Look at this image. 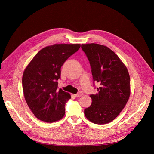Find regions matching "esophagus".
Masks as SVG:
<instances>
[{
  "mask_svg": "<svg viewBox=\"0 0 154 154\" xmlns=\"http://www.w3.org/2000/svg\"><path fill=\"white\" fill-rule=\"evenodd\" d=\"M82 95H83L82 92H79L78 94H75L74 95H75V97H81Z\"/></svg>",
  "mask_w": 154,
  "mask_h": 154,
  "instance_id": "obj_1",
  "label": "esophagus"
}]
</instances>
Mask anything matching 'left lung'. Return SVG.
Here are the masks:
<instances>
[{
	"instance_id": "1",
	"label": "left lung",
	"mask_w": 154,
	"mask_h": 154,
	"mask_svg": "<svg viewBox=\"0 0 154 154\" xmlns=\"http://www.w3.org/2000/svg\"><path fill=\"white\" fill-rule=\"evenodd\" d=\"M89 60L94 81L100 87L91 95V106L84 110L86 118L96 124L114 120L125 107L131 95V79L127 67L107 46L82 44Z\"/></svg>"
}]
</instances>
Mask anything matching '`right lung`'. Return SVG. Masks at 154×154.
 I'll list each match as a JSON object with an SVG mask.
<instances>
[{"label":"right lung","mask_w":154,"mask_h":154,"mask_svg":"<svg viewBox=\"0 0 154 154\" xmlns=\"http://www.w3.org/2000/svg\"><path fill=\"white\" fill-rule=\"evenodd\" d=\"M79 44H56L40 50L23 73L22 88L28 107L34 115L45 122L52 123L65 115V104L69 93L57 89L60 69Z\"/></svg>","instance_id":"obj_1"}]
</instances>
